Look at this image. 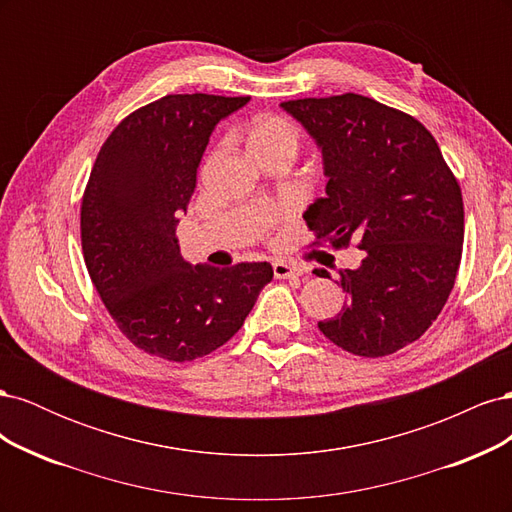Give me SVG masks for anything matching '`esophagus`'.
Instances as JSON below:
<instances>
[{"instance_id": "obj_1", "label": "esophagus", "mask_w": 512, "mask_h": 512, "mask_svg": "<svg viewBox=\"0 0 512 512\" xmlns=\"http://www.w3.org/2000/svg\"><path fill=\"white\" fill-rule=\"evenodd\" d=\"M273 273L277 280H292V277H299L301 269H297L294 265H288L284 260H277L273 262Z\"/></svg>"}]
</instances>
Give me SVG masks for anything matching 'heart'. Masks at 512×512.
Segmentation results:
<instances>
[{"instance_id":"heart-1","label":"heart","mask_w":512,"mask_h":512,"mask_svg":"<svg viewBox=\"0 0 512 512\" xmlns=\"http://www.w3.org/2000/svg\"><path fill=\"white\" fill-rule=\"evenodd\" d=\"M239 136L245 141L252 156L265 158L269 153H297L301 145V130L288 117L262 113L254 115L239 128Z\"/></svg>"}]
</instances>
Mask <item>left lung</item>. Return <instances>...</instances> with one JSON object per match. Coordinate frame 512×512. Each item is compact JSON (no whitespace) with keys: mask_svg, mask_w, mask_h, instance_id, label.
Listing matches in <instances>:
<instances>
[{"mask_svg":"<svg viewBox=\"0 0 512 512\" xmlns=\"http://www.w3.org/2000/svg\"><path fill=\"white\" fill-rule=\"evenodd\" d=\"M322 149L327 198L307 209L314 245H356L339 271L346 307L318 329L378 359L416 342L442 312L463 250V198L436 138L412 115L359 94L282 102ZM324 273V271H322Z\"/></svg>","mask_w":512,"mask_h":512,"instance_id":"1","label":"left lung"}]
</instances>
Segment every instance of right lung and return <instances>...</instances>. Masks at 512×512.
<instances>
[{
	"instance_id": "obj_1",
	"label": "right lung",
	"mask_w": 512,
	"mask_h": 512,
	"mask_svg": "<svg viewBox=\"0 0 512 512\" xmlns=\"http://www.w3.org/2000/svg\"><path fill=\"white\" fill-rule=\"evenodd\" d=\"M247 100L168 94L136 108L108 134L85 185L81 243L91 284L117 329L166 361L224 346L273 280L269 262L190 267L175 237L211 130Z\"/></svg>"
}]
</instances>
